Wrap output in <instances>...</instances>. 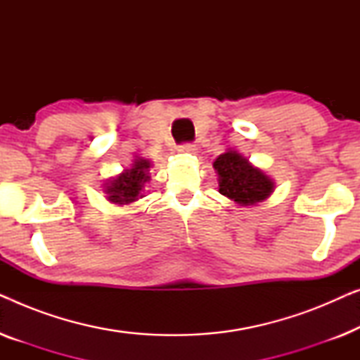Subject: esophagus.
<instances>
[{"instance_id": "1", "label": "esophagus", "mask_w": 360, "mask_h": 360, "mask_svg": "<svg viewBox=\"0 0 360 360\" xmlns=\"http://www.w3.org/2000/svg\"><path fill=\"white\" fill-rule=\"evenodd\" d=\"M196 146H193V144H184V146H180L179 147V152L181 155H191V154H196Z\"/></svg>"}]
</instances>
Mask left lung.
Returning a JSON list of instances; mask_svg holds the SVG:
<instances>
[{"mask_svg": "<svg viewBox=\"0 0 360 360\" xmlns=\"http://www.w3.org/2000/svg\"><path fill=\"white\" fill-rule=\"evenodd\" d=\"M213 167L218 174L219 193L236 205L254 206L274 193L275 181L238 150L223 152L216 157Z\"/></svg>", "mask_w": 360, "mask_h": 360, "instance_id": "8db88e82", "label": "left lung"}]
</instances>
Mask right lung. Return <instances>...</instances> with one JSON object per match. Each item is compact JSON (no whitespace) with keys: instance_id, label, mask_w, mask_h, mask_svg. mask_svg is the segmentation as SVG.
<instances>
[{"instance_id":"add662e5","label":"right lung","mask_w":360,"mask_h":360,"mask_svg":"<svg viewBox=\"0 0 360 360\" xmlns=\"http://www.w3.org/2000/svg\"><path fill=\"white\" fill-rule=\"evenodd\" d=\"M150 169L152 162L149 159L134 155L129 169H124L105 184L103 191L106 193V200L116 206H126L144 198V186L150 180Z\"/></svg>"}]
</instances>
